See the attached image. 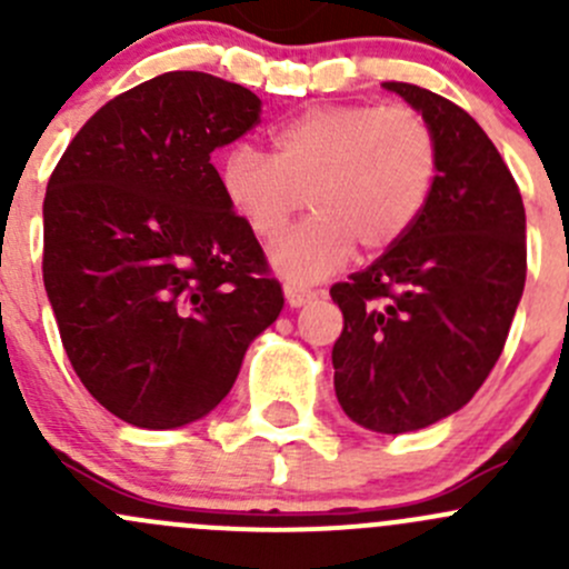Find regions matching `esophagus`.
I'll list each match as a JSON object with an SVG mask.
<instances>
[{
    "instance_id": "34e87169",
    "label": "esophagus",
    "mask_w": 569,
    "mask_h": 569,
    "mask_svg": "<svg viewBox=\"0 0 569 569\" xmlns=\"http://www.w3.org/2000/svg\"><path fill=\"white\" fill-rule=\"evenodd\" d=\"M313 297H317V291L308 289V286H302V283H289V286H286V302H289L291 308L306 306V302H311Z\"/></svg>"
}]
</instances>
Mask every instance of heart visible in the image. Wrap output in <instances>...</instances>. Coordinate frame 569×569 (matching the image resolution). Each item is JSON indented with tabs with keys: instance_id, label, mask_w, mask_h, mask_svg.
I'll use <instances>...</instances> for the list:
<instances>
[{
	"instance_id": "1",
	"label": "heart",
	"mask_w": 569,
	"mask_h": 569,
	"mask_svg": "<svg viewBox=\"0 0 569 569\" xmlns=\"http://www.w3.org/2000/svg\"><path fill=\"white\" fill-rule=\"evenodd\" d=\"M272 153L237 142L220 159L228 209L274 239L313 206L300 228L274 242V269L317 280L352 258L355 244L382 252L416 228L438 178V140L418 109L317 104L269 131Z\"/></svg>"
}]
</instances>
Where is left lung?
Returning <instances> with one entry per match:
<instances>
[{
  "label": "left lung",
  "mask_w": 569,
  "mask_h": 569,
  "mask_svg": "<svg viewBox=\"0 0 569 569\" xmlns=\"http://www.w3.org/2000/svg\"><path fill=\"white\" fill-rule=\"evenodd\" d=\"M386 88L432 126L438 178L416 228L330 289L343 313L332 369L355 423L401 435L468 405L501 358L526 286V209L462 107L418 84Z\"/></svg>",
  "instance_id": "1"
}]
</instances>
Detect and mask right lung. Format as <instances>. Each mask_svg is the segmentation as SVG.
Instances as JSON below:
<instances>
[{
    "mask_svg": "<svg viewBox=\"0 0 569 569\" xmlns=\"http://www.w3.org/2000/svg\"><path fill=\"white\" fill-rule=\"evenodd\" d=\"M242 84L170 71L79 129L43 200V283L62 347L120 421L176 429L214 410L283 308L211 153L258 123Z\"/></svg>",
    "mask_w": 569,
    "mask_h": 569,
    "instance_id": "obj_1",
    "label": "right lung"
}]
</instances>
